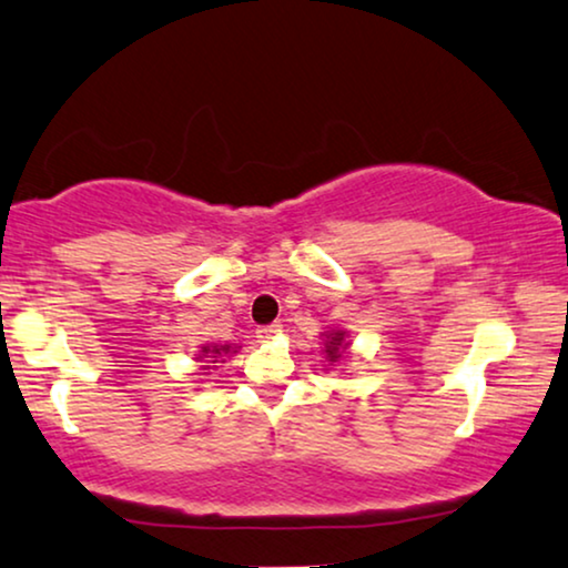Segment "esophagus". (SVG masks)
I'll return each mask as SVG.
<instances>
[{"label": "esophagus", "instance_id": "34e87169", "mask_svg": "<svg viewBox=\"0 0 568 568\" xmlns=\"http://www.w3.org/2000/svg\"><path fill=\"white\" fill-rule=\"evenodd\" d=\"M277 333H283V327H280V325H264V327L256 329V337H260V341H272V337H275Z\"/></svg>", "mask_w": 568, "mask_h": 568}]
</instances>
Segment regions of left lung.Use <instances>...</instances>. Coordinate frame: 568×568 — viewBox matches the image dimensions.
<instances>
[{
    "label": "left lung",
    "instance_id": "left-lung-1",
    "mask_svg": "<svg viewBox=\"0 0 568 568\" xmlns=\"http://www.w3.org/2000/svg\"><path fill=\"white\" fill-rule=\"evenodd\" d=\"M348 348V341H346V333L343 329H329L325 333V356L327 362H337V358L343 356V351Z\"/></svg>",
    "mask_w": 568,
    "mask_h": 568
}]
</instances>
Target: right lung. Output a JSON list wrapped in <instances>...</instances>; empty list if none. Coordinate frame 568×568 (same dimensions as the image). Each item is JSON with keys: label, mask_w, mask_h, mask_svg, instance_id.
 <instances>
[{"label": "right lung", "mask_w": 568, "mask_h": 568, "mask_svg": "<svg viewBox=\"0 0 568 568\" xmlns=\"http://www.w3.org/2000/svg\"><path fill=\"white\" fill-rule=\"evenodd\" d=\"M239 348H241V346H235V343H225V346H217V343H214V346H201L199 362H204V364L225 362V358H222V356L239 354ZM204 369H210V367H204Z\"/></svg>", "instance_id": "obj_1"}]
</instances>
